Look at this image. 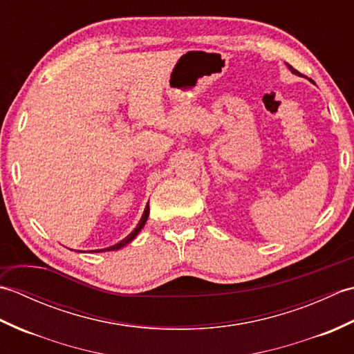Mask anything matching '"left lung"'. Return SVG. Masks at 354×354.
I'll use <instances>...</instances> for the list:
<instances>
[{
	"label": "left lung",
	"instance_id": "obj_1",
	"mask_svg": "<svg viewBox=\"0 0 354 354\" xmlns=\"http://www.w3.org/2000/svg\"><path fill=\"white\" fill-rule=\"evenodd\" d=\"M286 65H288V68H289V70H290V71H292V73H293V74H299V73H298V71H297V70H293V68H292V66H290V65H289V64H286Z\"/></svg>",
	"mask_w": 354,
	"mask_h": 354
}]
</instances>
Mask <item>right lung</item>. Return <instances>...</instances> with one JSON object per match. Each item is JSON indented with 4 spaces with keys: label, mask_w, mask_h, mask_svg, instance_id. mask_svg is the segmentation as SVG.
Returning <instances> with one entry per match:
<instances>
[{
    "label": "right lung",
    "mask_w": 354,
    "mask_h": 354,
    "mask_svg": "<svg viewBox=\"0 0 354 354\" xmlns=\"http://www.w3.org/2000/svg\"><path fill=\"white\" fill-rule=\"evenodd\" d=\"M147 217H149V202H147V205H146V208H145V213H142L138 225L133 228V231L131 232V234H127L123 240H120V242L115 243V245L108 246V248H103V250H95V251H93V252H104V251H117V250H122L123 246H126L127 243H131L132 240L138 236V232L142 230V227H145V223L147 222Z\"/></svg>",
    "instance_id": "right-lung-1"
}]
</instances>
